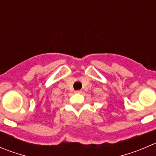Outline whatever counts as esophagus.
<instances>
[{
	"mask_svg": "<svg viewBox=\"0 0 156 156\" xmlns=\"http://www.w3.org/2000/svg\"><path fill=\"white\" fill-rule=\"evenodd\" d=\"M75 93H76V94H81V90H75Z\"/></svg>",
	"mask_w": 156,
	"mask_h": 156,
	"instance_id": "obj_1",
	"label": "esophagus"
}]
</instances>
